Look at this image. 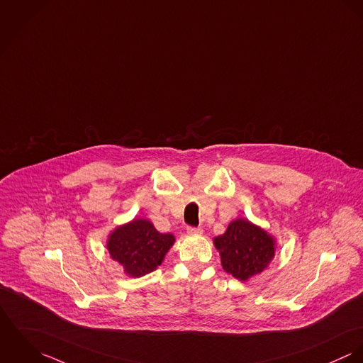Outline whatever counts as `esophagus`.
Wrapping results in <instances>:
<instances>
[{
  "label": "esophagus",
  "instance_id": "obj_1",
  "mask_svg": "<svg viewBox=\"0 0 363 363\" xmlns=\"http://www.w3.org/2000/svg\"><path fill=\"white\" fill-rule=\"evenodd\" d=\"M186 233H188L189 235H201V233H203V230H201V228H195V227H188V228H186Z\"/></svg>",
  "mask_w": 363,
  "mask_h": 363
}]
</instances>
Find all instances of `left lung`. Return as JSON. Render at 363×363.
Returning <instances> with one entry per match:
<instances>
[{
  "instance_id": "8db88e82",
  "label": "left lung",
  "mask_w": 363,
  "mask_h": 363,
  "mask_svg": "<svg viewBox=\"0 0 363 363\" xmlns=\"http://www.w3.org/2000/svg\"><path fill=\"white\" fill-rule=\"evenodd\" d=\"M213 243L220 253L223 269L240 281H247L264 272L276 256L277 241L247 218L230 223L223 235Z\"/></svg>"
}]
</instances>
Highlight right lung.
Listing matches in <instances>:
<instances>
[{
    "instance_id": "add662e5",
    "label": "right lung",
    "mask_w": 363,
    "mask_h": 363,
    "mask_svg": "<svg viewBox=\"0 0 363 363\" xmlns=\"http://www.w3.org/2000/svg\"><path fill=\"white\" fill-rule=\"evenodd\" d=\"M175 242L172 234H162L152 221L133 218L118 225L106 242L110 257L123 267L129 277H142L155 272Z\"/></svg>"
}]
</instances>
